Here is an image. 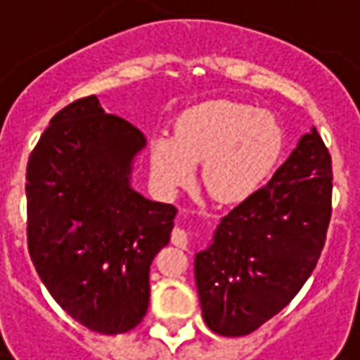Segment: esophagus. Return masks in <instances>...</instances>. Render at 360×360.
I'll return each instance as SVG.
<instances>
[{
	"label": "esophagus",
	"mask_w": 360,
	"mask_h": 360,
	"mask_svg": "<svg viewBox=\"0 0 360 360\" xmlns=\"http://www.w3.org/2000/svg\"><path fill=\"white\" fill-rule=\"evenodd\" d=\"M172 243L175 247H179V249H187L188 233L185 229H181V227H175L172 231Z\"/></svg>",
	"instance_id": "esophagus-1"
}]
</instances>
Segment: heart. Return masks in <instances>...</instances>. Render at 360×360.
<instances>
[{
	"label": "heart",
	"instance_id": "1",
	"mask_svg": "<svg viewBox=\"0 0 360 360\" xmlns=\"http://www.w3.org/2000/svg\"><path fill=\"white\" fill-rule=\"evenodd\" d=\"M283 148L278 119L231 100L196 103L181 113L172 134L150 141L152 179L164 195L191 185L195 165L218 202H241L270 175Z\"/></svg>",
	"mask_w": 360,
	"mask_h": 360
}]
</instances>
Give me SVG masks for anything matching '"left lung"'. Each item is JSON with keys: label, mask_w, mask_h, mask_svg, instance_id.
Wrapping results in <instances>:
<instances>
[{"label": "left lung", "mask_w": 360, "mask_h": 360, "mask_svg": "<svg viewBox=\"0 0 360 360\" xmlns=\"http://www.w3.org/2000/svg\"><path fill=\"white\" fill-rule=\"evenodd\" d=\"M330 218L332 156L312 127L196 255V289L212 332L249 335L285 309L316 268Z\"/></svg>", "instance_id": "left-lung-1"}]
</instances>
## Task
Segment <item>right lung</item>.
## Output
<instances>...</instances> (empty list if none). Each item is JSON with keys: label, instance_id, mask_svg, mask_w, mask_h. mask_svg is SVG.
Wrapping results in <instances>:
<instances>
[{"label": "right lung", "instance_id": "add662e5", "mask_svg": "<svg viewBox=\"0 0 360 360\" xmlns=\"http://www.w3.org/2000/svg\"><path fill=\"white\" fill-rule=\"evenodd\" d=\"M144 134L96 96L65 105L28 158L27 241L38 276L79 324L117 335L142 322L150 264L169 243L173 204L131 187Z\"/></svg>", "mask_w": 360, "mask_h": 360}]
</instances>
